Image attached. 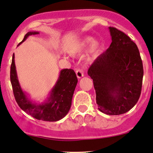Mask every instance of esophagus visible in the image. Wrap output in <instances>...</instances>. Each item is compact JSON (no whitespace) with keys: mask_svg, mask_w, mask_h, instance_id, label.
I'll list each match as a JSON object with an SVG mask.
<instances>
[{"mask_svg":"<svg viewBox=\"0 0 153 153\" xmlns=\"http://www.w3.org/2000/svg\"><path fill=\"white\" fill-rule=\"evenodd\" d=\"M76 74L77 78H79V79L82 78V77L84 76L83 71H82L81 68H77V69L76 70Z\"/></svg>","mask_w":153,"mask_h":153,"instance_id":"obj_1","label":"esophagus"}]
</instances>
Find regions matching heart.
Instances as JSON below:
<instances>
[{"instance_id":"1","label":"heart","mask_w":153,"mask_h":153,"mask_svg":"<svg viewBox=\"0 0 153 153\" xmlns=\"http://www.w3.org/2000/svg\"><path fill=\"white\" fill-rule=\"evenodd\" d=\"M90 55H89V60L94 59L99 53L102 47V43L98 39L93 40V37H87L85 39H82V41L79 45V48L81 51H85L87 49L89 46H90Z\"/></svg>"}]
</instances>
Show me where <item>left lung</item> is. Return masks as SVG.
I'll list each match as a JSON object with an SVG mask.
<instances>
[{
	"label": "left lung",
	"mask_w": 153,
	"mask_h": 153,
	"mask_svg": "<svg viewBox=\"0 0 153 153\" xmlns=\"http://www.w3.org/2000/svg\"><path fill=\"white\" fill-rule=\"evenodd\" d=\"M111 45L88 70L101 112L121 115L131 110L141 94L143 65L137 45L115 27H109Z\"/></svg>",
	"instance_id": "1"
}]
</instances>
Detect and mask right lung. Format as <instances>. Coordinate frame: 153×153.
I'll return each mask as SVG.
<instances>
[{
    "label": "right lung",
    "mask_w": 153,
    "mask_h": 153,
    "mask_svg": "<svg viewBox=\"0 0 153 153\" xmlns=\"http://www.w3.org/2000/svg\"><path fill=\"white\" fill-rule=\"evenodd\" d=\"M37 34L39 32H27L19 45L25 42L29 36ZM10 78L13 95L19 106L33 118L45 121H57L66 116L71 108L72 97L78 82L73 69H62L47 100L42 103L33 102L27 97L20 86L15 66L14 54L12 57Z\"/></svg>",
    "instance_id": "add662e5"
}]
</instances>
